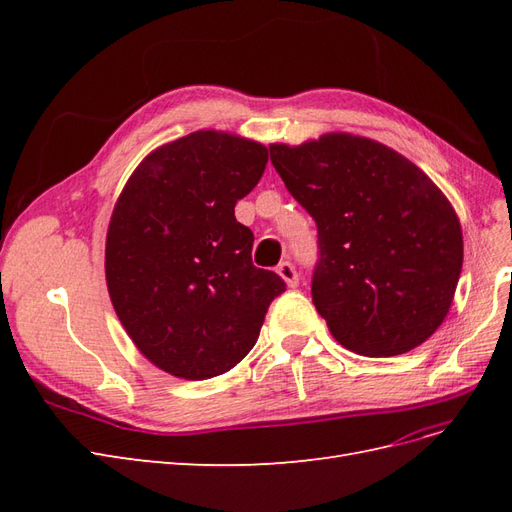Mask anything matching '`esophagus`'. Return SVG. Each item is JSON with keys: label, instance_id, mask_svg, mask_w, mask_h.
I'll list each match as a JSON object with an SVG mask.
<instances>
[{"label": "esophagus", "instance_id": "esophagus-1", "mask_svg": "<svg viewBox=\"0 0 512 512\" xmlns=\"http://www.w3.org/2000/svg\"><path fill=\"white\" fill-rule=\"evenodd\" d=\"M277 273H280V277L288 284V288H297L299 286V273H297V269H294L292 262H280V267H277Z\"/></svg>", "mask_w": 512, "mask_h": 512}]
</instances>
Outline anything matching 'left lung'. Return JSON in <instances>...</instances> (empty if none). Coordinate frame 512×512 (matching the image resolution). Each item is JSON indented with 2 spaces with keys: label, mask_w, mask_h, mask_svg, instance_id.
Returning <instances> with one entry per match:
<instances>
[{
  "label": "left lung",
  "mask_w": 512,
  "mask_h": 512,
  "mask_svg": "<svg viewBox=\"0 0 512 512\" xmlns=\"http://www.w3.org/2000/svg\"><path fill=\"white\" fill-rule=\"evenodd\" d=\"M271 162L318 226L312 301L344 348L395 356L436 333L463 265L457 213L421 168L371 138L271 145Z\"/></svg>",
  "instance_id": "8db88e82"
}]
</instances>
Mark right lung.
<instances>
[{"label":"right lung","mask_w":512,"mask_h":512,"mask_svg":"<svg viewBox=\"0 0 512 512\" xmlns=\"http://www.w3.org/2000/svg\"><path fill=\"white\" fill-rule=\"evenodd\" d=\"M267 162L260 143L194 132L149 153L117 200L108 294L136 348L177 378L235 367L286 290L280 275L254 267V235L235 218Z\"/></svg>","instance_id":"add662e5"}]
</instances>
